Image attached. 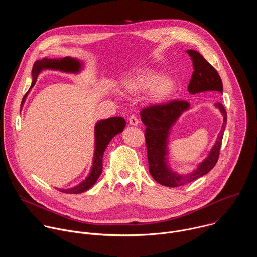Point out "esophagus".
<instances>
[{
  "mask_svg": "<svg viewBox=\"0 0 257 257\" xmlns=\"http://www.w3.org/2000/svg\"><path fill=\"white\" fill-rule=\"evenodd\" d=\"M128 121H129V125H131V126H137L139 124L138 119L135 116H131Z\"/></svg>",
  "mask_w": 257,
  "mask_h": 257,
  "instance_id": "obj_1",
  "label": "esophagus"
}]
</instances>
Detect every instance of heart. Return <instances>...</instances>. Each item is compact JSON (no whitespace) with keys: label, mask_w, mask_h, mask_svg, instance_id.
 Returning a JSON list of instances; mask_svg holds the SVG:
<instances>
[{"label":"heart","mask_w":257,"mask_h":257,"mask_svg":"<svg viewBox=\"0 0 257 257\" xmlns=\"http://www.w3.org/2000/svg\"><path fill=\"white\" fill-rule=\"evenodd\" d=\"M124 91L137 94L148 90V99L154 104H161L169 99L176 92V80L169 75H161L157 70L151 68H140L122 82Z\"/></svg>","instance_id":"heart-1"}]
</instances>
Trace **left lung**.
<instances>
[{"label":"left lung","mask_w":257,"mask_h":257,"mask_svg":"<svg viewBox=\"0 0 257 257\" xmlns=\"http://www.w3.org/2000/svg\"><path fill=\"white\" fill-rule=\"evenodd\" d=\"M191 58L193 73L188 85V92L196 94L200 92L223 93V82L216 70L196 51L187 50ZM214 106L219 109L224 117L223 125L214 144L207 157L188 174H178L169 163V137L172 128L184 112L190 108L187 101L173 100L166 104L154 105L142 109L140 114L142 123L146 126L145 141L148 149L150 173L161 185L167 187H178L206 175L216 164L219 149L227 126V112L222 103L216 102Z\"/></svg>","instance_id":"obj_1"}]
</instances>
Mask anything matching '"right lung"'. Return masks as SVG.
<instances>
[{"mask_svg": "<svg viewBox=\"0 0 257 257\" xmlns=\"http://www.w3.org/2000/svg\"><path fill=\"white\" fill-rule=\"evenodd\" d=\"M84 69L83 61L72 58V57H64L61 59H48L44 58L42 60H38L32 68V82L30 88L26 92V94L22 98L21 108L26 100L28 93L30 92L31 88L34 86L36 82V78L39 77L41 73L45 70H53V71H61L64 73H70V74H79L81 70ZM21 112V111H20ZM126 126V121L121 117H114L105 120H100L96 122L94 126V153L92 159V165L90 168V172L87 177L81 181L79 184L74 187L61 189L57 188L61 192L70 193V194H79L89 190L99 178L102 172V158L103 153L111 141L117 134L121 133Z\"/></svg>", "mask_w": 257, "mask_h": 257, "instance_id": "add662e5", "label": "right lung"}]
</instances>
